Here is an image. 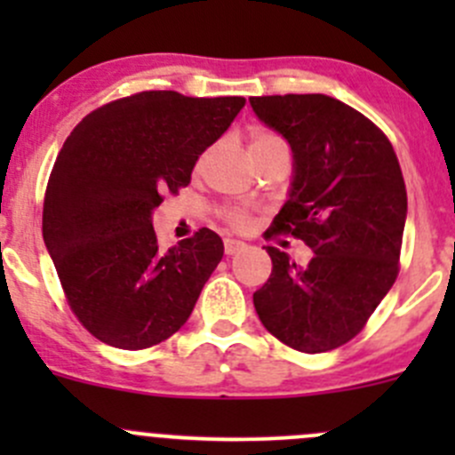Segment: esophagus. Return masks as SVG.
Here are the masks:
<instances>
[{"label": "esophagus", "mask_w": 455, "mask_h": 455, "mask_svg": "<svg viewBox=\"0 0 455 455\" xmlns=\"http://www.w3.org/2000/svg\"><path fill=\"white\" fill-rule=\"evenodd\" d=\"M244 242H240V240H231V237H227V240H224V253L227 255H235V253H240L242 249H244Z\"/></svg>", "instance_id": "obj_1"}]
</instances>
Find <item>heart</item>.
<instances>
[{
  "mask_svg": "<svg viewBox=\"0 0 455 455\" xmlns=\"http://www.w3.org/2000/svg\"><path fill=\"white\" fill-rule=\"evenodd\" d=\"M279 145H286V142L279 139L277 134H273V132L259 130V127L251 130V134H249L251 154H253V151L273 149V147H279ZM224 218H227L228 227L237 228V231H244V228L251 227V213L244 209H228L227 213H224Z\"/></svg>",
  "mask_w": 455,
  "mask_h": 455,
  "instance_id": "obj_1",
  "label": "heart"
}]
</instances>
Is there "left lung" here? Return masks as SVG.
Instances as JSON below:
<instances>
[{"instance_id":"8db88e82","label":"left lung","mask_w":455,"mask_h":455,"mask_svg":"<svg viewBox=\"0 0 455 455\" xmlns=\"http://www.w3.org/2000/svg\"><path fill=\"white\" fill-rule=\"evenodd\" d=\"M251 105L295 158L291 196L270 233L304 240L315 253L301 268L268 246L273 273L255 291V310L292 350H334L363 330L398 277L407 191L396 151L332 96H253Z\"/></svg>"}]
</instances>
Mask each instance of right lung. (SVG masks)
<instances>
[{"instance_id": "right-lung-1", "label": "right lung", "mask_w": 455, "mask_h": 455, "mask_svg": "<svg viewBox=\"0 0 455 455\" xmlns=\"http://www.w3.org/2000/svg\"><path fill=\"white\" fill-rule=\"evenodd\" d=\"M244 103L139 92L87 114L63 142L45 187L44 242L68 306L99 341L145 350L187 323L224 244L200 228L163 251L151 211L189 185Z\"/></svg>"}]
</instances>
